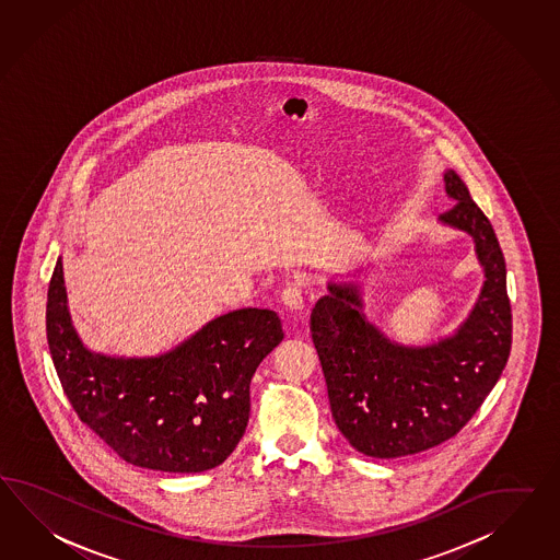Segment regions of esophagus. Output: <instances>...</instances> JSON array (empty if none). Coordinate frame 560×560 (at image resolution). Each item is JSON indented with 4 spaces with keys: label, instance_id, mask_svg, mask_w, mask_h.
Returning a JSON list of instances; mask_svg holds the SVG:
<instances>
[{
    "label": "esophagus",
    "instance_id": "esophagus-1",
    "mask_svg": "<svg viewBox=\"0 0 560 560\" xmlns=\"http://www.w3.org/2000/svg\"><path fill=\"white\" fill-rule=\"evenodd\" d=\"M305 293H307L305 285L291 283V285H287L283 289L281 301H283V305H285L289 312H301L305 307Z\"/></svg>",
    "mask_w": 560,
    "mask_h": 560
}]
</instances>
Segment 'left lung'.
<instances>
[{
    "instance_id": "obj_1",
    "label": "left lung",
    "mask_w": 560,
    "mask_h": 560,
    "mask_svg": "<svg viewBox=\"0 0 560 560\" xmlns=\"http://www.w3.org/2000/svg\"><path fill=\"white\" fill-rule=\"evenodd\" d=\"M443 178L455 205L439 220L471 234L486 273L459 329L429 346L396 343L362 314L352 283H329L312 312L331 417L369 457L415 455L457 435L490 395L512 348L504 253L462 178L453 170Z\"/></svg>"
}]
</instances>
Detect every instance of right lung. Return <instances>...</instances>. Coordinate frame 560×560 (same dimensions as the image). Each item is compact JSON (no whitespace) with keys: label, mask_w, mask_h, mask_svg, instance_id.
<instances>
[{"label":"right lung","mask_w":560,"mask_h":560,"mask_svg":"<svg viewBox=\"0 0 560 560\" xmlns=\"http://www.w3.org/2000/svg\"><path fill=\"white\" fill-rule=\"evenodd\" d=\"M46 336L72 409L110 450L137 467L198 474L222 464L245 435L250 378L283 329L271 310L245 307L162 355L96 354L72 328L58 259Z\"/></svg>","instance_id":"right-lung-1"}]
</instances>
